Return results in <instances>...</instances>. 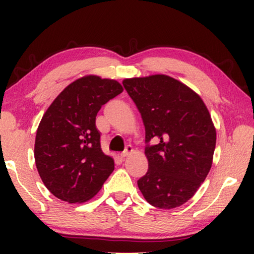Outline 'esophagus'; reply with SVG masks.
I'll list each match as a JSON object with an SVG mask.
<instances>
[{
	"mask_svg": "<svg viewBox=\"0 0 254 254\" xmlns=\"http://www.w3.org/2000/svg\"><path fill=\"white\" fill-rule=\"evenodd\" d=\"M133 151H134V150H133V148H132V145H127V147L126 148V151H124L123 153H122V157H128L130 156V154H132L133 153Z\"/></svg>",
	"mask_w": 254,
	"mask_h": 254,
	"instance_id": "obj_1",
	"label": "esophagus"
}]
</instances>
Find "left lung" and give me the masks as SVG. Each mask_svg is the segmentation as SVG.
Wrapping results in <instances>:
<instances>
[{"label": "left lung", "instance_id": "1", "mask_svg": "<svg viewBox=\"0 0 254 254\" xmlns=\"http://www.w3.org/2000/svg\"><path fill=\"white\" fill-rule=\"evenodd\" d=\"M145 128L149 169L137 186L149 204L171 209L186 203L207 177L216 128L204 101L173 77L157 74L126 78Z\"/></svg>", "mask_w": 254, "mask_h": 254}]
</instances>
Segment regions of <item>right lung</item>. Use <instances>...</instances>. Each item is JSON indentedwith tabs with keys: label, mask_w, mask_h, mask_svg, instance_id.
<instances>
[{
	"label": "right lung",
	"mask_w": 254,
	"mask_h": 254,
	"mask_svg": "<svg viewBox=\"0 0 254 254\" xmlns=\"http://www.w3.org/2000/svg\"><path fill=\"white\" fill-rule=\"evenodd\" d=\"M122 92L118 80L86 75L68 85L46 111L34 160L42 183L57 198L87 201L114 170V159L102 151L95 120L102 105Z\"/></svg>",
	"instance_id": "1"
}]
</instances>
